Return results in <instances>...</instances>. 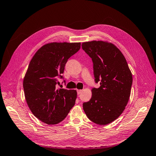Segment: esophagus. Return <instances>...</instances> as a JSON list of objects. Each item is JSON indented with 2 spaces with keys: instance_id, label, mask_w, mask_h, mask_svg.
Masks as SVG:
<instances>
[{
  "instance_id": "esophagus-1",
  "label": "esophagus",
  "mask_w": 156,
  "mask_h": 156,
  "mask_svg": "<svg viewBox=\"0 0 156 156\" xmlns=\"http://www.w3.org/2000/svg\"><path fill=\"white\" fill-rule=\"evenodd\" d=\"M82 92V90H77V93H78V94H80Z\"/></svg>"
}]
</instances>
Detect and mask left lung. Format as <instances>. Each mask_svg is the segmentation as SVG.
<instances>
[{
	"label": "left lung",
	"mask_w": 156,
	"mask_h": 156,
	"mask_svg": "<svg viewBox=\"0 0 156 156\" xmlns=\"http://www.w3.org/2000/svg\"><path fill=\"white\" fill-rule=\"evenodd\" d=\"M82 49L92 58L96 83L90 100L83 103L88 118L105 125L114 121L125 110L131 94L133 77L121 51L111 43H82Z\"/></svg>",
	"instance_id": "obj_1"
}]
</instances>
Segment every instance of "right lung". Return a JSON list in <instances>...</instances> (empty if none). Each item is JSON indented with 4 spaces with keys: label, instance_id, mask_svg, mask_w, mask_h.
I'll list each match as a JSON object with an SVG mask.
<instances>
[{
    "label": "right lung",
    "instance_id": "obj_1",
    "mask_svg": "<svg viewBox=\"0 0 156 156\" xmlns=\"http://www.w3.org/2000/svg\"><path fill=\"white\" fill-rule=\"evenodd\" d=\"M80 49V43H50L38 49L23 80L26 101L42 122L55 125L66 117L77 97L75 90L56 88L68 59ZM65 82V80H64Z\"/></svg>",
    "mask_w": 156,
    "mask_h": 156
}]
</instances>
